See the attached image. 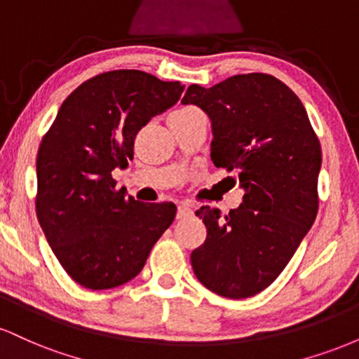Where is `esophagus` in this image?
Listing matches in <instances>:
<instances>
[{
  "instance_id": "obj_1",
  "label": "esophagus",
  "mask_w": 359,
  "mask_h": 359,
  "mask_svg": "<svg viewBox=\"0 0 359 359\" xmlns=\"http://www.w3.org/2000/svg\"><path fill=\"white\" fill-rule=\"evenodd\" d=\"M189 216H192V209L189 208L187 204H180L179 211H177V217H179V219H185V217Z\"/></svg>"
}]
</instances>
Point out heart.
<instances>
[{"instance_id": "obj_1", "label": "heart", "mask_w": 359, "mask_h": 359, "mask_svg": "<svg viewBox=\"0 0 359 359\" xmlns=\"http://www.w3.org/2000/svg\"><path fill=\"white\" fill-rule=\"evenodd\" d=\"M194 108H189V106H187V108H180V109H177L175 111V113H187V111H192Z\"/></svg>"}]
</instances>
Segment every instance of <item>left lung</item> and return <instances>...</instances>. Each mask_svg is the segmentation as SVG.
Segmentation results:
<instances>
[{
  "mask_svg": "<svg viewBox=\"0 0 359 359\" xmlns=\"http://www.w3.org/2000/svg\"><path fill=\"white\" fill-rule=\"evenodd\" d=\"M182 102L208 113L214 165L236 170L245 189L226 216L209 205L196 211L208 236L191 255L194 273L221 297H253L282 273L314 224L319 138L294 90L269 74H240L209 89L192 84Z\"/></svg>",
  "mask_w": 359,
  "mask_h": 359,
  "instance_id": "8db88e82",
  "label": "left lung"
}]
</instances>
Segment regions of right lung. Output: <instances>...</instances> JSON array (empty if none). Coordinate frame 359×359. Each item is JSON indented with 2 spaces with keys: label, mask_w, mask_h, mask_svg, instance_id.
Returning <instances> with one entry per match:
<instances>
[{
  "label": "right lung",
  "mask_w": 359,
  "mask_h": 359,
  "mask_svg": "<svg viewBox=\"0 0 359 359\" xmlns=\"http://www.w3.org/2000/svg\"><path fill=\"white\" fill-rule=\"evenodd\" d=\"M135 69L97 74L72 90L36 155V216L62 269L106 290L135 278L175 219L174 203L143 204L111 172L133 158L137 133L182 94Z\"/></svg>",
  "instance_id": "right-lung-1"
}]
</instances>
